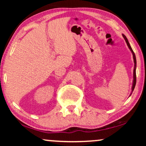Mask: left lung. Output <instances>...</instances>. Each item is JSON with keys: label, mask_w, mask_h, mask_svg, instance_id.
Listing matches in <instances>:
<instances>
[{"label": "left lung", "mask_w": 146, "mask_h": 146, "mask_svg": "<svg viewBox=\"0 0 146 146\" xmlns=\"http://www.w3.org/2000/svg\"><path fill=\"white\" fill-rule=\"evenodd\" d=\"M122 36H123V37L124 38V39H125V42H126L127 46L129 47V50H130L131 51V52H132L133 58V61H134V64H135V66H134V70H133V82L132 89H131V90H132V91H131V93H132V92L133 91V90H134V88H135V84H136V73H135V68H136V58H135V54H134V52H133V50H132V48H131V47L130 46V45H129V43L128 40H127V39L126 36H125V35H122ZM131 94H130V95H131Z\"/></svg>", "instance_id": "8db88e82"}]
</instances>
